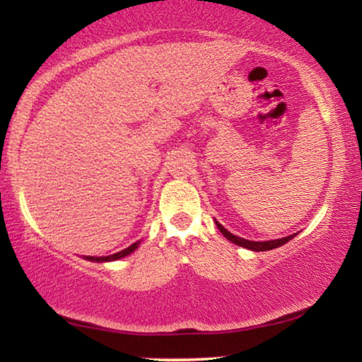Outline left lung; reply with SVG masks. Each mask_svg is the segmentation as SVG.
Segmentation results:
<instances>
[{
  "instance_id": "8db88e82",
  "label": "left lung",
  "mask_w": 362,
  "mask_h": 362,
  "mask_svg": "<svg viewBox=\"0 0 362 362\" xmlns=\"http://www.w3.org/2000/svg\"><path fill=\"white\" fill-rule=\"evenodd\" d=\"M217 224V229H219L224 237H227L230 242H234V244L240 245V247H245V249H250V250H255V252H264V250H272V249H276V247L286 244V242L291 240L295 237L293 235H288V237H284V239H276V240H267V242H254V240H247V239H240V237H237L234 234H230L229 230H226L224 227H222L219 222H216Z\"/></svg>"
}]
</instances>
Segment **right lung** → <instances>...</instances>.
<instances>
[{
  "mask_svg": "<svg viewBox=\"0 0 362 362\" xmlns=\"http://www.w3.org/2000/svg\"><path fill=\"white\" fill-rule=\"evenodd\" d=\"M138 245H140V242H135V244H132L130 247H128V249L117 252V254H113V255H108V257H87V259H88V260H95V262H112V260H118V259H122V257H127L128 254H132V252L135 250Z\"/></svg>",
  "mask_w": 362,
  "mask_h": 362,
  "instance_id": "obj_1",
  "label": "right lung"
}]
</instances>
